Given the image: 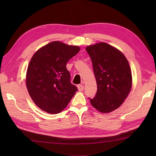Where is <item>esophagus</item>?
I'll use <instances>...</instances> for the list:
<instances>
[{
  "label": "esophagus",
  "instance_id": "34e87169",
  "mask_svg": "<svg viewBox=\"0 0 156 156\" xmlns=\"http://www.w3.org/2000/svg\"><path fill=\"white\" fill-rule=\"evenodd\" d=\"M78 88L80 91H83L84 90V86L82 84H78Z\"/></svg>",
  "mask_w": 156,
  "mask_h": 156
}]
</instances>
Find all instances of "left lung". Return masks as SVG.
Segmentation results:
<instances>
[{
  "instance_id": "obj_1",
  "label": "left lung",
  "mask_w": 156,
  "mask_h": 156,
  "mask_svg": "<svg viewBox=\"0 0 156 156\" xmlns=\"http://www.w3.org/2000/svg\"><path fill=\"white\" fill-rule=\"evenodd\" d=\"M92 62L97 92L90 98L97 110L108 113L119 108L127 97L132 87L130 66L121 51L106 43L86 48Z\"/></svg>"
}]
</instances>
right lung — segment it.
<instances>
[{
	"label": "right lung",
	"instance_id": "add662e5",
	"mask_svg": "<svg viewBox=\"0 0 156 156\" xmlns=\"http://www.w3.org/2000/svg\"><path fill=\"white\" fill-rule=\"evenodd\" d=\"M80 51L78 46L53 41L35 53L28 66L26 85L31 99L48 113L67 107L78 88L70 82L67 62Z\"/></svg>",
	"mask_w": 156,
	"mask_h": 156
}]
</instances>
